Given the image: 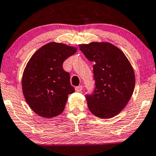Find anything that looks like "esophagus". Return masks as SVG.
Here are the masks:
<instances>
[{"label":"esophagus","mask_w":156,"mask_h":156,"mask_svg":"<svg viewBox=\"0 0 156 156\" xmlns=\"http://www.w3.org/2000/svg\"><path fill=\"white\" fill-rule=\"evenodd\" d=\"M83 90V86H79L76 87V91L77 92H80Z\"/></svg>","instance_id":"34e87169"}]
</instances>
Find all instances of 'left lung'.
I'll use <instances>...</instances> for the list:
<instances>
[{"mask_svg": "<svg viewBox=\"0 0 156 156\" xmlns=\"http://www.w3.org/2000/svg\"><path fill=\"white\" fill-rule=\"evenodd\" d=\"M93 66L96 88L86 96L89 111L96 117L109 119L120 113L135 85L133 68L124 52L109 42H92L78 45Z\"/></svg>", "mask_w": 156, "mask_h": 156, "instance_id": "1", "label": "left lung"}]
</instances>
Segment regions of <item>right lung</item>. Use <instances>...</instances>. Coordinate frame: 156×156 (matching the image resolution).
I'll return each instance as SVG.
<instances>
[{"label":"right lung","mask_w":156,"mask_h":156,"mask_svg":"<svg viewBox=\"0 0 156 156\" xmlns=\"http://www.w3.org/2000/svg\"><path fill=\"white\" fill-rule=\"evenodd\" d=\"M77 48L63 43L49 42L36 51L23 70L21 86L26 101L31 110L44 118L60 115L68 95L75 91L70 74L62 64Z\"/></svg>","instance_id":"obj_1"}]
</instances>
